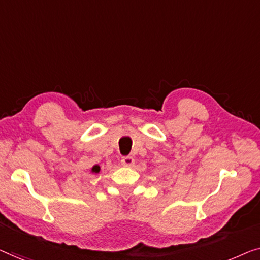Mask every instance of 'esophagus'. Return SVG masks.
Returning <instances> with one entry per match:
<instances>
[{"label":"esophagus","mask_w":260,"mask_h":260,"mask_svg":"<svg viewBox=\"0 0 260 260\" xmlns=\"http://www.w3.org/2000/svg\"><path fill=\"white\" fill-rule=\"evenodd\" d=\"M121 164L126 167H132L134 165V159L132 156H125V158L121 159Z\"/></svg>","instance_id":"1"}]
</instances>
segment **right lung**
Wrapping results in <instances>:
<instances>
[{"label": "right lung", "mask_w": 260, "mask_h": 260, "mask_svg": "<svg viewBox=\"0 0 260 260\" xmlns=\"http://www.w3.org/2000/svg\"><path fill=\"white\" fill-rule=\"evenodd\" d=\"M90 172H92V173H99V172H100V166L99 165H94L92 168H90Z\"/></svg>", "instance_id": "1"}]
</instances>
